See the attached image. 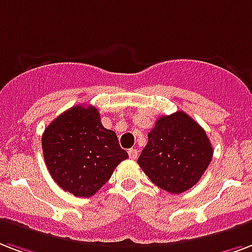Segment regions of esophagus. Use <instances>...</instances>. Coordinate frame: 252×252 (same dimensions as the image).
<instances>
[{
    "mask_svg": "<svg viewBox=\"0 0 252 252\" xmlns=\"http://www.w3.org/2000/svg\"><path fill=\"white\" fill-rule=\"evenodd\" d=\"M128 155H129V157L132 160H134V158H137V155H139V153H137V149H133V148H132V149L128 151Z\"/></svg>",
    "mask_w": 252,
    "mask_h": 252,
    "instance_id": "34e87169",
    "label": "esophagus"
}]
</instances>
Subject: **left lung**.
I'll return each mask as SVG.
<instances>
[{
  "instance_id": "left-lung-1",
  "label": "left lung",
  "mask_w": 252,
  "mask_h": 252,
  "mask_svg": "<svg viewBox=\"0 0 252 252\" xmlns=\"http://www.w3.org/2000/svg\"><path fill=\"white\" fill-rule=\"evenodd\" d=\"M211 157L213 147L205 129L178 111L157 120L137 162L155 185L180 194L199 181Z\"/></svg>"
}]
</instances>
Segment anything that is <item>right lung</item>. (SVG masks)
Here are the masks:
<instances>
[{"label": "right lung", "instance_id": "obj_1", "mask_svg": "<svg viewBox=\"0 0 252 252\" xmlns=\"http://www.w3.org/2000/svg\"><path fill=\"white\" fill-rule=\"evenodd\" d=\"M42 151L51 177L75 197H91L108 181L128 153L116 133L103 126L95 107L75 105L50 123Z\"/></svg>", "mask_w": 252, "mask_h": 252}]
</instances>
